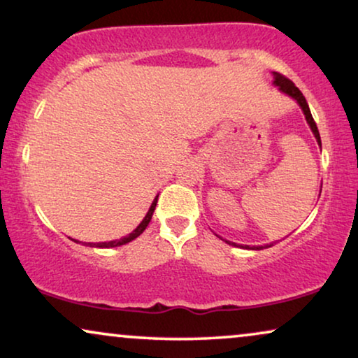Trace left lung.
Returning a JSON list of instances; mask_svg holds the SVG:
<instances>
[{"label":"left lung","instance_id":"left-lung-1","mask_svg":"<svg viewBox=\"0 0 358 358\" xmlns=\"http://www.w3.org/2000/svg\"><path fill=\"white\" fill-rule=\"evenodd\" d=\"M274 84L279 85V89L282 90V92H285L287 95H290V97H294V99L296 100V102H299V105H300L301 110H303V113H305L306 122H308L311 131H313L316 141H318V144L321 145V138H320L318 127H316L315 120H313V117H311L310 107H308V103H306L303 94L300 92V89L296 87V85H295L294 83H292L290 79H287V78L284 76V74H280V73H274ZM227 243H229V245H235V243H231V241H227ZM268 246H273V245H266V248H268ZM261 248H263V246H259V248H258V246H256V250H261Z\"/></svg>","mask_w":358,"mask_h":358}]
</instances>
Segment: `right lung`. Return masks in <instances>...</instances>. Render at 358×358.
<instances>
[{
    "label": "right lung",
    "instance_id": "right-lung-1",
    "mask_svg": "<svg viewBox=\"0 0 358 358\" xmlns=\"http://www.w3.org/2000/svg\"><path fill=\"white\" fill-rule=\"evenodd\" d=\"M155 206H157V198L154 199V203H152V206H150V209H149V213L145 214V217L143 219V222H141L138 227H136V230H133V234H129L128 236H123V238H120V240H113V241H103V243H87L89 246H97V248H112V246H120V245H124V243H129L131 240H134V238H138V236L143 234V231L145 230V227H148L149 225V222H150V219H152V214H154V209H155Z\"/></svg>",
    "mask_w": 358,
    "mask_h": 358
}]
</instances>
